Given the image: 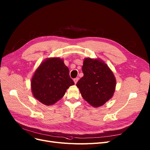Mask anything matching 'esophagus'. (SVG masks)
<instances>
[{"mask_svg": "<svg viewBox=\"0 0 150 150\" xmlns=\"http://www.w3.org/2000/svg\"><path fill=\"white\" fill-rule=\"evenodd\" d=\"M78 80H79V78H78V77H76V78H74V79H73V81H74V82L75 84L77 83V81H78Z\"/></svg>", "mask_w": 150, "mask_h": 150, "instance_id": "esophagus-1", "label": "esophagus"}]
</instances>
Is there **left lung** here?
I'll return each mask as SVG.
<instances>
[{"label":"left lung","mask_w":150,"mask_h":150,"mask_svg":"<svg viewBox=\"0 0 150 150\" xmlns=\"http://www.w3.org/2000/svg\"><path fill=\"white\" fill-rule=\"evenodd\" d=\"M84 76L76 84L82 97L94 107L109 100L115 91L116 79L112 70L99 58H86L82 68Z\"/></svg>","instance_id":"1"}]
</instances>
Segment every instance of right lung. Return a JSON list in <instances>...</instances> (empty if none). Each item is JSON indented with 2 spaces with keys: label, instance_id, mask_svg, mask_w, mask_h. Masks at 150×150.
Returning a JSON list of instances; mask_svg holds the SVG:
<instances>
[{
  "label": "right lung",
  "instance_id": "right-lung-1",
  "mask_svg": "<svg viewBox=\"0 0 150 150\" xmlns=\"http://www.w3.org/2000/svg\"><path fill=\"white\" fill-rule=\"evenodd\" d=\"M74 84L64 60L58 57L45 59L36 69L31 80L33 97L45 105H51L64 96Z\"/></svg>",
  "mask_w": 150,
  "mask_h": 150
}]
</instances>
